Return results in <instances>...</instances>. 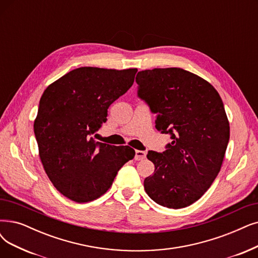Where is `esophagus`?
I'll use <instances>...</instances> for the list:
<instances>
[{"instance_id":"esophagus-1","label":"esophagus","mask_w":258,"mask_h":258,"mask_svg":"<svg viewBox=\"0 0 258 258\" xmlns=\"http://www.w3.org/2000/svg\"><path fill=\"white\" fill-rule=\"evenodd\" d=\"M146 154H147V152H146V151H143V150H137V151H136L135 159H136L137 161L144 160V159L146 158Z\"/></svg>"}]
</instances>
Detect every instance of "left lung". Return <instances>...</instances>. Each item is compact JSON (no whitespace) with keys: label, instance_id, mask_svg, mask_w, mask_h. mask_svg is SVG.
Returning a JSON list of instances; mask_svg holds the SVG:
<instances>
[{"label":"left lung","instance_id":"left-lung-1","mask_svg":"<svg viewBox=\"0 0 258 258\" xmlns=\"http://www.w3.org/2000/svg\"><path fill=\"white\" fill-rule=\"evenodd\" d=\"M136 81L138 97L157 114V129L171 139L165 151H148L156 169L144 187L165 208L188 207L221 168L230 140L222 99L208 81L179 68L141 71Z\"/></svg>","mask_w":258,"mask_h":258}]
</instances>
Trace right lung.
Segmentation results:
<instances>
[{"label":"right lung","instance_id":"right-lung-1","mask_svg":"<svg viewBox=\"0 0 258 258\" xmlns=\"http://www.w3.org/2000/svg\"><path fill=\"white\" fill-rule=\"evenodd\" d=\"M137 72L78 68L44 91L34 132L47 177L67 198L95 200L135 158L130 147L95 142L93 136L107 121L110 105L131 88Z\"/></svg>","mask_w":258,"mask_h":258}]
</instances>
